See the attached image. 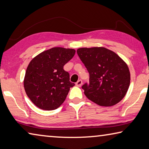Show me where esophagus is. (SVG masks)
Returning a JSON list of instances; mask_svg holds the SVG:
<instances>
[{"label":"esophagus","instance_id":"esophagus-1","mask_svg":"<svg viewBox=\"0 0 149 149\" xmlns=\"http://www.w3.org/2000/svg\"><path fill=\"white\" fill-rule=\"evenodd\" d=\"M75 85H76V86H78V87L81 86V85H82V80L81 79H79L78 81L76 82V84H75Z\"/></svg>","mask_w":149,"mask_h":149}]
</instances>
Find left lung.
Instances as JSON below:
<instances>
[{"mask_svg":"<svg viewBox=\"0 0 149 149\" xmlns=\"http://www.w3.org/2000/svg\"><path fill=\"white\" fill-rule=\"evenodd\" d=\"M77 53L89 74V84L82 86L87 97L104 107L121 101L131 79L127 63L114 52L103 47L79 48Z\"/></svg>","mask_w":149,"mask_h":149,"instance_id":"1","label":"left lung"}]
</instances>
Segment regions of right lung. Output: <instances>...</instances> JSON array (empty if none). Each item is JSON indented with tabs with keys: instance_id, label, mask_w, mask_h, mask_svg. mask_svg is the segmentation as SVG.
<instances>
[{
	"instance_id": "add662e5",
	"label": "right lung",
	"mask_w": 149,
	"mask_h": 149,
	"mask_svg": "<svg viewBox=\"0 0 149 149\" xmlns=\"http://www.w3.org/2000/svg\"><path fill=\"white\" fill-rule=\"evenodd\" d=\"M74 49L55 47L42 52L30 61L26 71L24 87L32 102L40 109L58 108L67 97L70 87V74L63 65L75 55Z\"/></svg>"
}]
</instances>
